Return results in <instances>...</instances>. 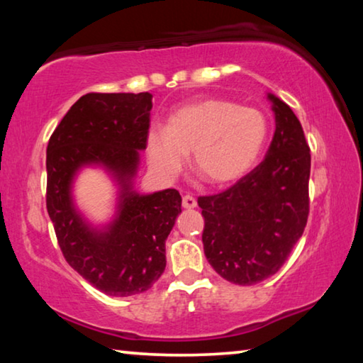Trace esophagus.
I'll return each mask as SVG.
<instances>
[{"mask_svg":"<svg viewBox=\"0 0 363 363\" xmlns=\"http://www.w3.org/2000/svg\"><path fill=\"white\" fill-rule=\"evenodd\" d=\"M182 206L186 208V210H194L196 206V200L194 199L192 195H184L182 196Z\"/></svg>","mask_w":363,"mask_h":363,"instance_id":"esophagus-1","label":"esophagus"}]
</instances>
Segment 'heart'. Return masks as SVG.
Returning a JSON list of instances; mask_svg holds the SVG:
<instances>
[{
  "instance_id": "heart-1",
  "label": "heart",
  "mask_w": 363,
  "mask_h": 363,
  "mask_svg": "<svg viewBox=\"0 0 363 363\" xmlns=\"http://www.w3.org/2000/svg\"><path fill=\"white\" fill-rule=\"evenodd\" d=\"M266 139L267 120L259 110L206 97L177 107L164 130H150L145 152L152 169L164 179L179 173L190 153L196 176L223 187L242 179L255 167Z\"/></svg>"
}]
</instances>
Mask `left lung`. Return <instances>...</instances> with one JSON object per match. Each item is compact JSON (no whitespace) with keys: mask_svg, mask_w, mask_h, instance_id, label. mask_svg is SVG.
<instances>
[{"mask_svg":"<svg viewBox=\"0 0 363 363\" xmlns=\"http://www.w3.org/2000/svg\"><path fill=\"white\" fill-rule=\"evenodd\" d=\"M275 133L266 158L230 189L200 196L208 262L235 285L274 275L304 232L309 214L311 150L290 106L267 94Z\"/></svg>","mask_w":363,"mask_h":363,"instance_id":"1","label":"left lung"}]
</instances>
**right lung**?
I'll return each mask as SVG.
<instances>
[{
    "mask_svg": "<svg viewBox=\"0 0 363 363\" xmlns=\"http://www.w3.org/2000/svg\"><path fill=\"white\" fill-rule=\"evenodd\" d=\"M150 110V93H89L73 104L48 144L46 208L59 247L108 296H131L155 284L167 267L164 242L182 211L176 189L147 195L134 189ZM86 166L106 169L119 186L116 216L102 228L72 200V182Z\"/></svg>",
    "mask_w": 363,
    "mask_h": 363,
    "instance_id": "right-lung-1",
    "label": "right lung"
}]
</instances>
